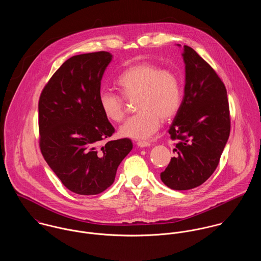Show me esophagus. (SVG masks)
<instances>
[{
	"instance_id": "esophagus-1",
	"label": "esophagus",
	"mask_w": 261,
	"mask_h": 261,
	"mask_svg": "<svg viewBox=\"0 0 261 261\" xmlns=\"http://www.w3.org/2000/svg\"><path fill=\"white\" fill-rule=\"evenodd\" d=\"M150 145L151 144L149 142H146V141H139V142H137V146H139V147H149Z\"/></svg>"
}]
</instances>
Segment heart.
Returning <instances> with one entry per match:
<instances>
[{
    "instance_id": "b5f03b06",
    "label": "heart",
    "mask_w": 261,
    "mask_h": 261,
    "mask_svg": "<svg viewBox=\"0 0 261 261\" xmlns=\"http://www.w3.org/2000/svg\"><path fill=\"white\" fill-rule=\"evenodd\" d=\"M120 95L103 91L99 107L108 120L120 122L126 115L125 100H135V115L120 127V135L132 139H148L160 127L162 120L172 119L181 105V88L172 70L161 69L151 62L133 65L116 79Z\"/></svg>"
}]
</instances>
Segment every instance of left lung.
I'll list each match as a JSON object with an SVG mask.
<instances>
[{"label":"left lung","mask_w":261,"mask_h":261,"mask_svg":"<svg viewBox=\"0 0 261 261\" xmlns=\"http://www.w3.org/2000/svg\"><path fill=\"white\" fill-rule=\"evenodd\" d=\"M180 46V45H178ZM184 97L168 130L176 140L162 182L173 190H189L215 171L230 133L227 92L213 68L191 47L184 46Z\"/></svg>","instance_id":"8db88e82"}]
</instances>
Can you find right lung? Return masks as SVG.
Here are the masks:
<instances>
[{"mask_svg": "<svg viewBox=\"0 0 261 261\" xmlns=\"http://www.w3.org/2000/svg\"><path fill=\"white\" fill-rule=\"evenodd\" d=\"M111 60L105 51L68 59L39 100L41 152L64 186L80 195H96L110 187L118 166L133 148L128 138L100 146L115 132L98 103Z\"/></svg>", "mask_w": 261, "mask_h": 261, "instance_id": "obj_1", "label": "right lung"}]
</instances>
